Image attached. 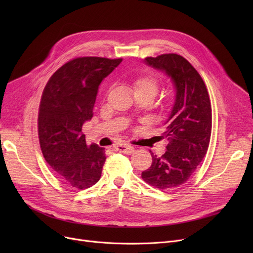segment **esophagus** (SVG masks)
<instances>
[{"mask_svg": "<svg viewBox=\"0 0 253 253\" xmlns=\"http://www.w3.org/2000/svg\"><path fill=\"white\" fill-rule=\"evenodd\" d=\"M114 150H115L116 152L127 154V155H131L132 153H134V148H132L131 145H128V144H120V145H117V147L114 148Z\"/></svg>", "mask_w": 253, "mask_h": 253, "instance_id": "obj_1", "label": "esophagus"}]
</instances>
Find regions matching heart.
Instances as JSON below:
<instances>
[{"mask_svg": "<svg viewBox=\"0 0 253 253\" xmlns=\"http://www.w3.org/2000/svg\"><path fill=\"white\" fill-rule=\"evenodd\" d=\"M129 85L134 95H144L153 100L160 87V80L155 75L144 74L130 79Z\"/></svg>", "mask_w": 253, "mask_h": 253, "instance_id": "heart-1", "label": "heart"}]
</instances>
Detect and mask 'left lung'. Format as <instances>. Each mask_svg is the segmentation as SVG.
Listing matches in <instances>:
<instances>
[{
	"label": "left lung",
	"mask_w": 253,
	"mask_h": 253,
	"mask_svg": "<svg viewBox=\"0 0 253 253\" xmlns=\"http://www.w3.org/2000/svg\"><path fill=\"white\" fill-rule=\"evenodd\" d=\"M145 64L165 73L175 88V100L162 138L167 151L162 157L151 153L153 162L142 171V179L167 191L187 181L205 157L210 141L212 114L208 92L201 76L182 56L174 53L147 57Z\"/></svg>",
	"instance_id": "1"
}]
</instances>
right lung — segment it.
<instances>
[{
    "mask_svg": "<svg viewBox=\"0 0 253 253\" xmlns=\"http://www.w3.org/2000/svg\"><path fill=\"white\" fill-rule=\"evenodd\" d=\"M122 58L78 57L52 75L41 98L38 117L43 156L57 177L73 188L95 184L105 162V151L86 144L82 126L93 117L98 86Z\"/></svg>",
    "mask_w": 253,
    "mask_h": 253,
    "instance_id": "obj_1",
    "label": "right lung"
}]
</instances>
